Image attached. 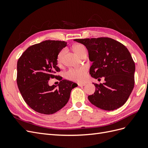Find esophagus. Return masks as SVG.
<instances>
[{"label":"esophagus","instance_id":"esophagus-1","mask_svg":"<svg viewBox=\"0 0 148 148\" xmlns=\"http://www.w3.org/2000/svg\"><path fill=\"white\" fill-rule=\"evenodd\" d=\"M85 83H78V86H85Z\"/></svg>","mask_w":148,"mask_h":148}]
</instances>
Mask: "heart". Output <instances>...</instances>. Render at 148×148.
Wrapping results in <instances>:
<instances>
[{"mask_svg":"<svg viewBox=\"0 0 148 148\" xmlns=\"http://www.w3.org/2000/svg\"><path fill=\"white\" fill-rule=\"evenodd\" d=\"M73 49L77 54L81 57L85 53H87V49L84 45L81 44H76L74 46ZM66 52V49L64 48L59 52L57 55V60L58 64H62L63 62L64 57ZM66 78L69 79L73 80L78 82H82L84 81L87 76V68L86 66H82L79 68L70 69L65 73Z\"/></svg>","mask_w":148,"mask_h":148,"instance_id":"b5f03b06","label":"heart"}]
</instances>
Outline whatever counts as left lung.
I'll return each instance as SVG.
<instances>
[{
  "label": "left lung",
  "instance_id": "8db88e82",
  "mask_svg": "<svg viewBox=\"0 0 148 148\" xmlns=\"http://www.w3.org/2000/svg\"><path fill=\"white\" fill-rule=\"evenodd\" d=\"M88 51L92 62L89 74L94 78L104 77L105 82L93 83L95 93L88 98L92 104L105 110L122 106L132 93L135 84V64L123 44L109 38L76 39Z\"/></svg>",
  "mask_w": 148,
  "mask_h": 148
}]
</instances>
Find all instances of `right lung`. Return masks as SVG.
<instances>
[{"mask_svg":"<svg viewBox=\"0 0 148 148\" xmlns=\"http://www.w3.org/2000/svg\"><path fill=\"white\" fill-rule=\"evenodd\" d=\"M66 42L46 40L29 47L17 62L18 87L24 101L37 112L50 115L68 102L71 91L78 84L55 75L60 71L57 55ZM59 77L58 86H49L50 78Z\"/></svg>","mask_w":148,"mask_h":148,"instance_id":"1","label":"right lung"}]
</instances>
